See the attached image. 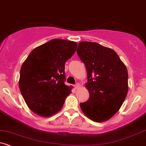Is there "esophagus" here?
<instances>
[{"label": "esophagus", "mask_w": 146, "mask_h": 146, "mask_svg": "<svg viewBox=\"0 0 146 146\" xmlns=\"http://www.w3.org/2000/svg\"><path fill=\"white\" fill-rule=\"evenodd\" d=\"M74 87H75V89H76V90H78V89H79L80 87V85L79 83H76V85H74Z\"/></svg>", "instance_id": "1"}]
</instances>
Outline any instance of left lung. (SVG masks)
<instances>
[{
  "instance_id": "1",
  "label": "left lung",
  "mask_w": 146,
  "mask_h": 146,
  "mask_svg": "<svg viewBox=\"0 0 146 146\" xmlns=\"http://www.w3.org/2000/svg\"><path fill=\"white\" fill-rule=\"evenodd\" d=\"M78 56L87 73V101L80 104L82 112L94 122L111 118L120 108L128 92V72L117 54L97 42H80Z\"/></svg>"
}]
</instances>
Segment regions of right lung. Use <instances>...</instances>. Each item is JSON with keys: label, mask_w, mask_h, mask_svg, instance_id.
Returning a JSON list of instances; mask_svg holds the SVG:
<instances>
[{"label": "right lung", "mask_w": 146, "mask_h": 146, "mask_svg": "<svg viewBox=\"0 0 146 146\" xmlns=\"http://www.w3.org/2000/svg\"><path fill=\"white\" fill-rule=\"evenodd\" d=\"M77 42L53 39L29 54L20 70L19 85L26 104L33 113L50 117L61 109L71 87L64 84L65 63Z\"/></svg>", "instance_id": "1"}]
</instances>
